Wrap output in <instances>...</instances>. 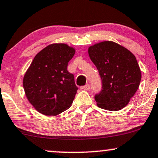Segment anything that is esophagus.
<instances>
[{"mask_svg": "<svg viewBox=\"0 0 158 158\" xmlns=\"http://www.w3.org/2000/svg\"><path fill=\"white\" fill-rule=\"evenodd\" d=\"M81 90H88L89 89H90V85L87 84V85H84V86H81Z\"/></svg>", "mask_w": 158, "mask_h": 158, "instance_id": "1", "label": "esophagus"}]
</instances>
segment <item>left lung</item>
Here are the masks:
<instances>
[{
  "label": "left lung",
  "instance_id": "left-lung-1",
  "mask_svg": "<svg viewBox=\"0 0 158 158\" xmlns=\"http://www.w3.org/2000/svg\"><path fill=\"white\" fill-rule=\"evenodd\" d=\"M88 54L102 80V90L95 95L97 105L111 111L121 110L136 93L141 79L135 56L111 41L90 46Z\"/></svg>",
  "mask_w": 158,
  "mask_h": 158
}]
</instances>
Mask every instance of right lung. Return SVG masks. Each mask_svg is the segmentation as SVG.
Segmentation results:
<instances>
[{"label":"right lung","mask_w":158,"mask_h":158,"mask_svg":"<svg viewBox=\"0 0 158 158\" xmlns=\"http://www.w3.org/2000/svg\"><path fill=\"white\" fill-rule=\"evenodd\" d=\"M75 50L63 43L51 44L36 55L23 78L28 100L43 115H58L71 107L78 87L68 62Z\"/></svg>","instance_id":"add662e5"}]
</instances>
